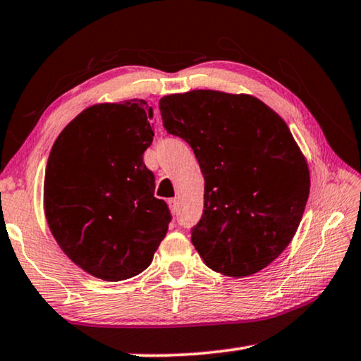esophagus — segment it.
Here are the masks:
<instances>
[{
    "mask_svg": "<svg viewBox=\"0 0 361 361\" xmlns=\"http://www.w3.org/2000/svg\"><path fill=\"white\" fill-rule=\"evenodd\" d=\"M169 209H170V212L172 213H176L178 212V207H180V202H178V199H169Z\"/></svg>",
    "mask_w": 361,
    "mask_h": 361,
    "instance_id": "esophagus-1",
    "label": "esophagus"
}]
</instances>
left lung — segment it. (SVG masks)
<instances>
[{
  "mask_svg": "<svg viewBox=\"0 0 361 361\" xmlns=\"http://www.w3.org/2000/svg\"><path fill=\"white\" fill-rule=\"evenodd\" d=\"M159 109L205 180L194 248L224 276L259 272L293 240L309 197L307 161L286 122L253 95L209 89L162 97Z\"/></svg>",
  "mask_w": 361,
  "mask_h": 361,
  "instance_id": "obj_1",
  "label": "left lung"
}]
</instances>
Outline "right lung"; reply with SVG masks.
I'll use <instances>...</instances> for the list:
<instances>
[{
    "instance_id": "right-lung-1",
    "label": "right lung",
    "mask_w": 361,
    "mask_h": 361,
    "mask_svg": "<svg viewBox=\"0 0 361 361\" xmlns=\"http://www.w3.org/2000/svg\"><path fill=\"white\" fill-rule=\"evenodd\" d=\"M145 100L95 103L60 132L47 159L44 215L54 239L90 276H138L169 231L143 152L154 132Z\"/></svg>"
}]
</instances>
